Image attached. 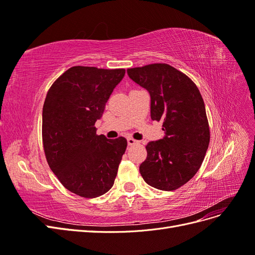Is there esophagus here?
I'll return each instance as SVG.
<instances>
[{
  "label": "esophagus",
  "instance_id": "34e87169",
  "mask_svg": "<svg viewBox=\"0 0 255 255\" xmlns=\"http://www.w3.org/2000/svg\"><path fill=\"white\" fill-rule=\"evenodd\" d=\"M128 145H133V144H136V143H138V141L136 140V139H134V138H128Z\"/></svg>",
  "mask_w": 255,
  "mask_h": 255
}]
</instances>
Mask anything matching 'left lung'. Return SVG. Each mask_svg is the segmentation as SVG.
Returning a JSON list of instances; mask_svg holds the SVG:
<instances>
[{
	"instance_id": "8db88e82",
	"label": "left lung",
	"mask_w": 255,
	"mask_h": 255,
	"mask_svg": "<svg viewBox=\"0 0 255 255\" xmlns=\"http://www.w3.org/2000/svg\"><path fill=\"white\" fill-rule=\"evenodd\" d=\"M130 80L148 90L151 119L163 121V139L146 144L139 171L146 184L174 190L192 179L210 143V127L201 94L186 74L167 64L128 69Z\"/></svg>"
}]
</instances>
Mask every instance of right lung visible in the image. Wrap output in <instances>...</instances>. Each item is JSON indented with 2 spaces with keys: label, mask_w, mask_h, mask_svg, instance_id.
<instances>
[{
  "label": "right lung",
  "mask_w": 255,
  "mask_h": 255,
  "mask_svg": "<svg viewBox=\"0 0 255 255\" xmlns=\"http://www.w3.org/2000/svg\"><path fill=\"white\" fill-rule=\"evenodd\" d=\"M125 74V69L75 66L53 83L45 97V157L60 183L75 195L97 198L113 187L128 141L97 135L95 123Z\"/></svg>",
  "instance_id": "add662e5"
}]
</instances>
